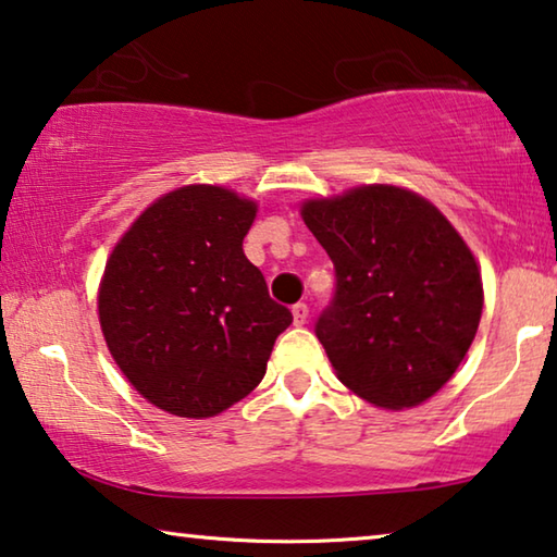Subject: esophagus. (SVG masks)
<instances>
[{"label": "esophagus", "instance_id": "obj_1", "mask_svg": "<svg viewBox=\"0 0 557 557\" xmlns=\"http://www.w3.org/2000/svg\"><path fill=\"white\" fill-rule=\"evenodd\" d=\"M307 314H310V307L305 302H297L293 305V318H295V325H305L307 322Z\"/></svg>", "mask_w": 557, "mask_h": 557}]
</instances>
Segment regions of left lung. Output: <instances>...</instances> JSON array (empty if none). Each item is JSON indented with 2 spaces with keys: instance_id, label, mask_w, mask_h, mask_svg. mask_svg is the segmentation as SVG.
Here are the masks:
<instances>
[{
  "instance_id": "1",
  "label": "left lung",
  "mask_w": 557,
  "mask_h": 557,
  "mask_svg": "<svg viewBox=\"0 0 557 557\" xmlns=\"http://www.w3.org/2000/svg\"><path fill=\"white\" fill-rule=\"evenodd\" d=\"M302 220L335 264L314 335L337 377L380 408L433 397L483 312V280L462 237L428 199L387 185L310 199Z\"/></svg>"
}]
</instances>
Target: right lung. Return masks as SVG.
<instances>
[{
  "label": "right lung",
  "instance_id": "add662e5",
  "mask_svg": "<svg viewBox=\"0 0 557 557\" xmlns=\"http://www.w3.org/2000/svg\"><path fill=\"white\" fill-rule=\"evenodd\" d=\"M255 212V202L222 187L174 189L139 214L107 262V347L164 412L199 420L243 400L293 322L243 252Z\"/></svg>",
  "mask_w": 557,
  "mask_h": 557
}]
</instances>
